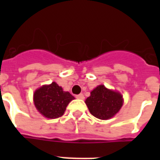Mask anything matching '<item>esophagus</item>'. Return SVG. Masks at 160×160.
Listing matches in <instances>:
<instances>
[{
	"label": "esophagus",
	"instance_id": "34e87169",
	"mask_svg": "<svg viewBox=\"0 0 160 160\" xmlns=\"http://www.w3.org/2000/svg\"><path fill=\"white\" fill-rule=\"evenodd\" d=\"M75 97L77 98V99H80V100H84V99H85V96H84L83 94H80V95H75Z\"/></svg>",
	"mask_w": 160,
	"mask_h": 160
}]
</instances>
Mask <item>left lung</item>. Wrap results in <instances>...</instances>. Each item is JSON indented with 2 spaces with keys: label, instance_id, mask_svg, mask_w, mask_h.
Segmentation results:
<instances>
[{
  "label": "left lung",
  "instance_id": "left-lung-1",
  "mask_svg": "<svg viewBox=\"0 0 160 160\" xmlns=\"http://www.w3.org/2000/svg\"><path fill=\"white\" fill-rule=\"evenodd\" d=\"M90 114L100 119H108L117 114L123 105L122 95L105 85H99L85 100Z\"/></svg>",
  "mask_w": 160,
  "mask_h": 160
}]
</instances>
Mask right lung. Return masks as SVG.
Returning a JSON list of instances; mask_svg holds the SVG:
<instances>
[{
  "label": "right lung",
  "instance_id": "add662e5",
  "mask_svg": "<svg viewBox=\"0 0 160 160\" xmlns=\"http://www.w3.org/2000/svg\"><path fill=\"white\" fill-rule=\"evenodd\" d=\"M75 97L55 82L43 85L34 94V103L40 113L49 119H56L65 113L68 104Z\"/></svg>",
  "mask_w": 160,
  "mask_h": 160
}]
</instances>
